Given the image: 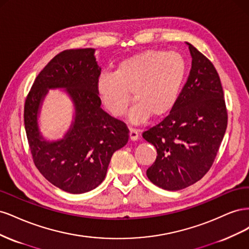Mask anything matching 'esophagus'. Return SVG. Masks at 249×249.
<instances>
[{
	"label": "esophagus",
	"instance_id": "esophagus-1",
	"mask_svg": "<svg viewBox=\"0 0 249 249\" xmlns=\"http://www.w3.org/2000/svg\"><path fill=\"white\" fill-rule=\"evenodd\" d=\"M138 138H139V133H138V131L136 130V129H130V139L132 140V141H136V140H138Z\"/></svg>",
	"mask_w": 249,
	"mask_h": 249
}]
</instances>
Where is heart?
Masks as SVG:
<instances>
[{
	"instance_id": "obj_1",
	"label": "heart",
	"mask_w": 249,
	"mask_h": 249,
	"mask_svg": "<svg viewBox=\"0 0 249 249\" xmlns=\"http://www.w3.org/2000/svg\"><path fill=\"white\" fill-rule=\"evenodd\" d=\"M187 65L177 52L148 50L120 61L115 72H103L97 80V92L111 115H124L133 92L136 101L130 111L133 124L168 113L178 99Z\"/></svg>"
}]
</instances>
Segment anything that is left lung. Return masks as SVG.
Segmentation results:
<instances>
[{"instance_id":"left-lung-1","label":"left lung","mask_w":249,"mask_h":249,"mask_svg":"<svg viewBox=\"0 0 249 249\" xmlns=\"http://www.w3.org/2000/svg\"><path fill=\"white\" fill-rule=\"evenodd\" d=\"M192 66L169 114L142 136L157 149L146 170L153 184L178 191L196 183L212 167L228 126L221 81L213 63L188 43Z\"/></svg>"}]
</instances>
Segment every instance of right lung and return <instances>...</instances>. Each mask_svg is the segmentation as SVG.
<instances>
[{"instance_id":"obj_1","label":"right lung","mask_w":249,"mask_h":249,"mask_svg":"<svg viewBox=\"0 0 249 249\" xmlns=\"http://www.w3.org/2000/svg\"><path fill=\"white\" fill-rule=\"evenodd\" d=\"M93 49L65 50L44 66L26 97L25 129L36 168L60 189L84 193L106 177L112 155L129 140L122 120L101 108V76ZM48 88H66L76 106V118L63 141L47 142L36 126V112Z\"/></svg>"}]
</instances>
